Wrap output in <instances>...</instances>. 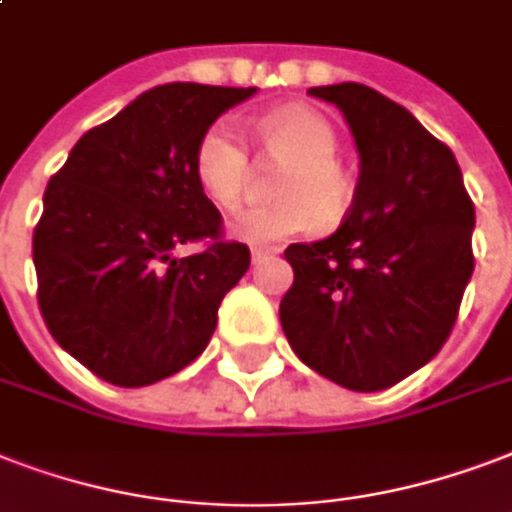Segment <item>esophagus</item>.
I'll use <instances>...</instances> for the list:
<instances>
[{
    "label": "esophagus",
    "mask_w": 512,
    "mask_h": 512,
    "mask_svg": "<svg viewBox=\"0 0 512 512\" xmlns=\"http://www.w3.org/2000/svg\"><path fill=\"white\" fill-rule=\"evenodd\" d=\"M279 249H268V247H252V263H260L263 257L268 255H276Z\"/></svg>",
    "instance_id": "obj_1"
}]
</instances>
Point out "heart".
<instances>
[{"instance_id":"heart-1","label":"heart","mask_w":512,"mask_h":512,"mask_svg":"<svg viewBox=\"0 0 512 512\" xmlns=\"http://www.w3.org/2000/svg\"><path fill=\"white\" fill-rule=\"evenodd\" d=\"M255 134L268 161L284 166L273 195L276 204L255 206L233 220V236L249 244H271L306 233L314 225L333 228L351 212L357 182L341 161V136L322 112L284 107L260 117ZM193 174L201 193L220 209H236L249 182V158L239 136L225 123L206 128L193 152Z\"/></svg>"}]
</instances>
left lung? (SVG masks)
<instances>
[{"label":"left lung","instance_id":"8db88e82","mask_svg":"<svg viewBox=\"0 0 512 512\" xmlns=\"http://www.w3.org/2000/svg\"><path fill=\"white\" fill-rule=\"evenodd\" d=\"M308 93L346 117L360 182L333 236L284 249L295 282L279 319L319 376L381 392L451 335L475 268V206L454 152L397 101L360 83Z\"/></svg>","mask_w":512,"mask_h":512}]
</instances>
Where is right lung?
I'll return each instance as SVG.
<instances>
[{"label": "right lung", "instance_id": "add662e5", "mask_svg": "<svg viewBox=\"0 0 512 512\" xmlns=\"http://www.w3.org/2000/svg\"><path fill=\"white\" fill-rule=\"evenodd\" d=\"M257 88L166 83L91 128L50 177L34 228L42 319L58 346L115 386L187 368L249 268L193 174L198 139ZM210 241L177 261L179 243Z\"/></svg>", "mask_w": 512, "mask_h": 512}]
</instances>
